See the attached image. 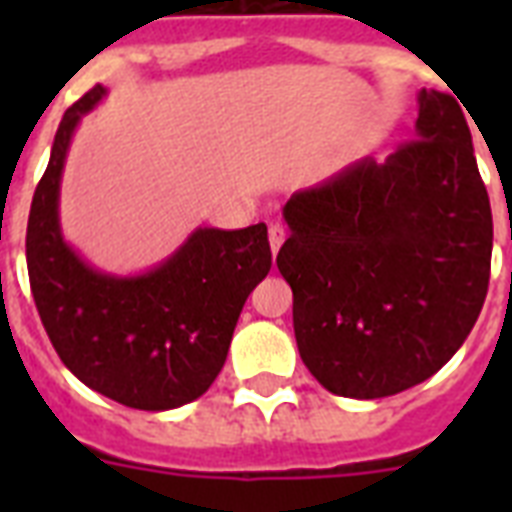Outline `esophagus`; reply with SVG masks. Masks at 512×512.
Instances as JSON below:
<instances>
[{"instance_id": "obj_1", "label": "esophagus", "mask_w": 512, "mask_h": 512, "mask_svg": "<svg viewBox=\"0 0 512 512\" xmlns=\"http://www.w3.org/2000/svg\"><path fill=\"white\" fill-rule=\"evenodd\" d=\"M284 239H287V231H284V225L273 223L271 228H268V241H271V252L276 255L279 252V247L284 244Z\"/></svg>"}]
</instances>
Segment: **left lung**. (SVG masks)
<instances>
[{"mask_svg":"<svg viewBox=\"0 0 512 512\" xmlns=\"http://www.w3.org/2000/svg\"><path fill=\"white\" fill-rule=\"evenodd\" d=\"M414 140L364 156L284 207L276 265L300 358L335 396L385 398L428 380L484 308L492 207L452 95L417 92Z\"/></svg>","mask_w":512,"mask_h":512,"instance_id":"left-lung-1","label":"left lung"}]
</instances>
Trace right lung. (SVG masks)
<instances>
[{
    "mask_svg": "<svg viewBox=\"0 0 512 512\" xmlns=\"http://www.w3.org/2000/svg\"><path fill=\"white\" fill-rule=\"evenodd\" d=\"M106 92H87L55 132L28 215V279L52 348L87 388L167 412L204 396L223 369L241 308L271 271L268 228H196L143 273L87 263L60 228V180L76 127Z\"/></svg>",
    "mask_w": 512,
    "mask_h": 512,
    "instance_id": "1",
    "label": "right lung"
}]
</instances>
